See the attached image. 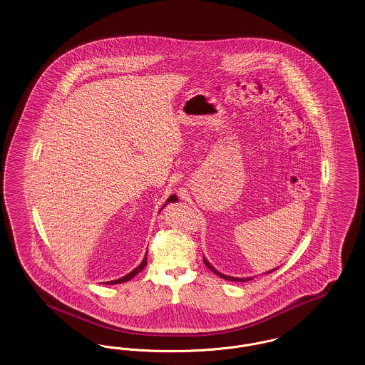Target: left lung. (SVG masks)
Segmentation results:
<instances>
[{
	"label": "left lung",
	"instance_id": "left-lung-1",
	"mask_svg": "<svg viewBox=\"0 0 365 365\" xmlns=\"http://www.w3.org/2000/svg\"><path fill=\"white\" fill-rule=\"evenodd\" d=\"M204 262H205V265L208 267L209 269L213 272V274H216L217 277H220V278L226 279V280H231V282H247V280H250L252 277H249V278H235V277H228V275H225V274H222V272H219L210 262H209L205 257H204ZM278 268H274V269H271V271H268V272H265V274H271V272H274V271H277Z\"/></svg>",
	"mask_w": 365,
	"mask_h": 365
}]
</instances>
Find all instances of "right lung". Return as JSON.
<instances>
[{
  "label": "right lung",
  "mask_w": 365,
  "mask_h": 365,
  "mask_svg": "<svg viewBox=\"0 0 365 365\" xmlns=\"http://www.w3.org/2000/svg\"><path fill=\"white\" fill-rule=\"evenodd\" d=\"M175 201H178V197L175 195V194H173V195H170L168 197V200L165 201V204L163 205V208L164 209V207H167L170 202H175ZM161 209H160V212H161ZM146 255H148V252H146ZM146 255H145V257H143V260H142V262L139 264L138 267L137 268H134L131 272H128L127 275H124L123 278L119 279H115V280H110V282H105V284H119V283H124V282H128L130 279L134 278L138 272H140L143 268H145V265L148 264V260H146Z\"/></svg>",
  "instance_id": "right-lung-1"
}]
</instances>
